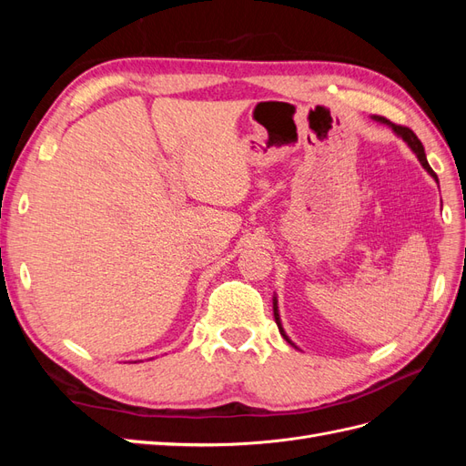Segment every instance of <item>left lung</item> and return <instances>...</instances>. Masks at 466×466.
<instances>
[{
	"label": "left lung",
	"instance_id": "obj_1",
	"mask_svg": "<svg viewBox=\"0 0 466 466\" xmlns=\"http://www.w3.org/2000/svg\"><path fill=\"white\" fill-rule=\"evenodd\" d=\"M371 120H375V122H379V124H385V126H389V128L397 134L402 142L410 147L412 151H414V155L418 157V161H420V165L426 168V171L437 180V175L433 173V168L430 167V163H428V159H426V151H424V146H421V142L420 139L416 137V134L410 130V128H406V126H397V124H392L390 120H387V118H383V116H371ZM274 319H276V324H278V329H279V334L286 338V342H289L293 348H298L295 346L291 340H289V336L286 334V330H284V327H281V320H279V311H278V299L274 298Z\"/></svg>",
	"mask_w": 466,
	"mask_h": 466
}]
</instances>
